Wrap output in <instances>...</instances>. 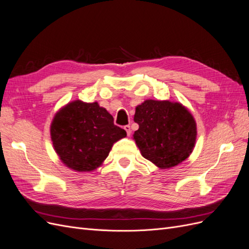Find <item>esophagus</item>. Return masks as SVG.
Masks as SVG:
<instances>
[{"mask_svg":"<svg viewBox=\"0 0 249 249\" xmlns=\"http://www.w3.org/2000/svg\"><path fill=\"white\" fill-rule=\"evenodd\" d=\"M124 129H125V131H126L127 135L130 136V134H131V128H130V126H129V125L124 126Z\"/></svg>","mask_w":249,"mask_h":249,"instance_id":"esophagus-1","label":"esophagus"}]
</instances>
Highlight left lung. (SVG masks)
<instances>
[{"mask_svg":"<svg viewBox=\"0 0 249 249\" xmlns=\"http://www.w3.org/2000/svg\"><path fill=\"white\" fill-rule=\"evenodd\" d=\"M133 141L142 157L166 170L187 159L196 142V122L180 102L147 99L135 107Z\"/></svg>","mask_w":249,"mask_h":249,"instance_id":"obj_1","label":"left lung"}]
</instances>
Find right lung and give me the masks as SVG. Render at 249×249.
Wrapping results in <instances>:
<instances>
[{
    "mask_svg": "<svg viewBox=\"0 0 249 249\" xmlns=\"http://www.w3.org/2000/svg\"><path fill=\"white\" fill-rule=\"evenodd\" d=\"M127 134L98 102L74 100L55 113L51 124L53 146L63 164L78 173L92 172Z\"/></svg>",
    "mask_w": 249,
    "mask_h": 249,
    "instance_id": "obj_1",
    "label": "right lung"
}]
</instances>
